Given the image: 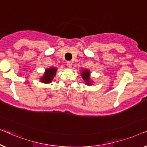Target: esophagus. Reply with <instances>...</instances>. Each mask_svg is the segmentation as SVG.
I'll list each match as a JSON object with an SVG mask.
<instances>
[{"mask_svg": "<svg viewBox=\"0 0 147 147\" xmlns=\"http://www.w3.org/2000/svg\"><path fill=\"white\" fill-rule=\"evenodd\" d=\"M67 65L69 68H71L72 66H73V63H72V62L71 61H68L67 63Z\"/></svg>", "mask_w": 147, "mask_h": 147, "instance_id": "obj_1", "label": "esophagus"}]
</instances>
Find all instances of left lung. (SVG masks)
I'll return each instance as SVG.
<instances>
[{
	"mask_svg": "<svg viewBox=\"0 0 147 147\" xmlns=\"http://www.w3.org/2000/svg\"><path fill=\"white\" fill-rule=\"evenodd\" d=\"M90 73L88 72V70H86V71H84L83 72H82V78H83V79L85 80L86 82V83L88 84V85H90V83L89 82V78H90V75H89Z\"/></svg>",
	"mask_w": 147,
	"mask_h": 147,
	"instance_id": "obj_1",
	"label": "left lung"
}]
</instances>
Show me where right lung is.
Returning a JSON list of instances; mask_svg holds the SVG:
<instances>
[{"label":"right lung","mask_w":147,"mask_h":147,"mask_svg":"<svg viewBox=\"0 0 147 147\" xmlns=\"http://www.w3.org/2000/svg\"><path fill=\"white\" fill-rule=\"evenodd\" d=\"M56 72H57L56 68H51V69H47L45 75L41 78L42 82H45V83H50L53 79L54 76H55Z\"/></svg>","instance_id":"obj_1"}]
</instances>
